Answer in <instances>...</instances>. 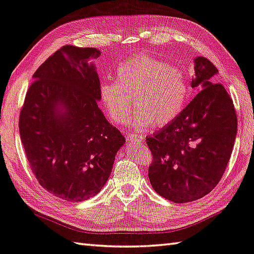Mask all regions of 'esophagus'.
Segmentation results:
<instances>
[{
    "label": "esophagus",
    "instance_id": "esophagus-1",
    "mask_svg": "<svg viewBox=\"0 0 254 254\" xmlns=\"http://www.w3.org/2000/svg\"><path fill=\"white\" fill-rule=\"evenodd\" d=\"M144 136L141 134H134V133H128L127 134V140L130 141H143Z\"/></svg>",
    "mask_w": 254,
    "mask_h": 254
}]
</instances>
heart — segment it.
Here are the masks:
<instances>
[{
  "mask_svg": "<svg viewBox=\"0 0 254 254\" xmlns=\"http://www.w3.org/2000/svg\"><path fill=\"white\" fill-rule=\"evenodd\" d=\"M118 80H103L100 98L114 122L127 120L134 98L136 110L131 124L136 128L165 126L183 111L190 94L188 76L182 68L160 60L139 55L119 65Z\"/></svg>",
  "mask_w": 254,
  "mask_h": 254,
  "instance_id": "heart-1",
  "label": "heart"
}]
</instances>
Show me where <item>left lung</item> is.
<instances>
[{"label":"left lung","mask_w":254,"mask_h":254,"mask_svg":"<svg viewBox=\"0 0 254 254\" xmlns=\"http://www.w3.org/2000/svg\"><path fill=\"white\" fill-rule=\"evenodd\" d=\"M192 87L197 94L177 119L146 137L153 162L149 179L154 191L175 203L201 199L220 182L237 135V114L218 73L203 57L194 59Z\"/></svg>","instance_id":"1"}]
</instances>
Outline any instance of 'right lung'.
Instances as JSON below:
<instances>
[{
  "label": "right lung",
  "mask_w": 254,
  "mask_h": 254,
  "mask_svg": "<svg viewBox=\"0 0 254 254\" xmlns=\"http://www.w3.org/2000/svg\"><path fill=\"white\" fill-rule=\"evenodd\" d=\"M100 51L58 50L33 74L20 113V135L32 172L60 199L81 202L101 191L126 139L99 108Z\"/></svg>",
  "instance_id": "1"
}]
</instances>
